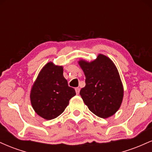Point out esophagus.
Segmentation results:
<instances>
[{
    "instance_id": "34e87169",
    "label": "esophagus",
    "mask_w": 152,
    "mask_h": 152,
    "mask_svg": "<svg viewBox=\"0 0 152 152\" xmlns=\"http://www.w3.org/2000/svg\"><path fill=\"white\" fill-rule=\"evenodd\" d=\"M75 91H76V94H77V95H78V94H79V92H80V88H75Z\"/></svg>"
}]
</instances>
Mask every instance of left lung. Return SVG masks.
<instances>
[{"label":"left lung","instance_id":"obj_1","mask_svg":"<svg viewBox=\"0 0 152 152\" xmlns=\"http://www.w3.org/2000/svg\"><path fill=\"white\" fill-rule=\"evenodd\" d=\"M78 63L86 76V86L80 91L84 104L99 117L113 116L124 97L123 84L114 62L100 53L92 61L80 59Z\"/></svg>","mask_w":152,"mask_h":152}]
</instances>
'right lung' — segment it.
<instances>
[{
  "label": "right lung",
  "mask_w": 152,
  "mask_h": 152,
  "mask_svg": "<svg viewBox=\"0 0 152 152\" xmlns=\"http://www.w3.org/2000/svg\"><path fill=\"white\" fill-rule=\"evenodd\" d=\"M62 66L50 61L42 68L31 87V106L38 116L46 120L58 117L69 105L76 91L64 77Z\"/></svg>",
  "instance_id": "right-lung-1"
}]
</instances>
